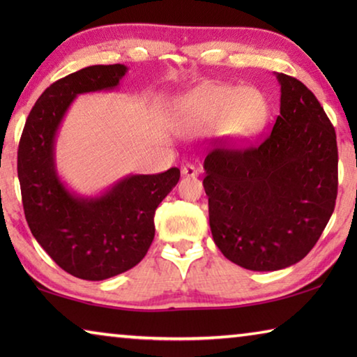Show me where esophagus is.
<instances>
[{
    "label": "esophagus",
    "instance_id": "esophagus-1",
    "mask_svg": "<svg viewBox=\"0 0 357 357\" xmlns=\"http://www.w3.org/2000/svg\"><path fill=\"white\" fill-rule=\"evenodd\" d=\"M181 173H183V176L185 178H197L198 174H200V168H197L195 165H184Z\"/></svg>",
    "mask_w": 357,
    "mask_h": 357
}]
</instances>
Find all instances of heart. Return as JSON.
<instances>
[{"instance_id":"obj_1","label":"heart","mask_w":357,"mask_h":357,"mask_svg":"<svg viewBox=\"0 0 357 357\" xmlns=\"http://www.w3.org/2000/svg\"><path fill=\"white\" fill-rule=\"evenodd\" d=\"M268 102L255 88L204 83L174 102L170 123L179 134H200L219 128L233 140H247L263 129Z\"/></svg>"}]
</instances>
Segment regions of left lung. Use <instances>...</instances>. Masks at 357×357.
<instances>
[{
    "label": "left lung",
    "instance_id": "left-lung-1",
    "mask_svg": "<svg viewBox=\"0 0 357 357\" xmlns=\"http://www.w3.org/2000/svg\"><path fill=\"white\" fill-rule=\"evenodd\" d=\"M280 114L271 134L243 149L204 159L214 243L241 268L285 269L309 253L334 213L335 130L309 88L275 74Z\"/></svg>",
    "mask_w": 357,
    "mask_h": 357
}]
</instances>
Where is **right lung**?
<instances>
[{
	"label": "right lung",
	"instance_id": "obj_1",
	"mask_svg": "<svg viewBox=\"0 0 357 357\" xmlns=\"http://www.w3.org/2000/svg\"><path fill=\"white\" fill-rule=\"evenodd\" d=\"M128 66H88L50 84L29 112L17 172L33 236L59 268L105 280L142 261L154 239V213L179 181V168L128 174L96 195L69 189L56 168V135L77 96L113 91Z\"/></svg>",
	"mask_w": 357,
	"mask_h": 357
}]
</instances>
